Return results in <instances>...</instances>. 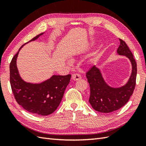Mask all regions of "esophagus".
<instances>
[{"mask_svg":"<svg viewBox=\"0 0 146 146\" xmlns=\"http://www.w3.org/2000/svg\"><path fill=\"white\" fill-rule=\"evenodd\" d=\"M72 80L77 81V80H80V79L82 78V77H81L80 74H74L72 75Z\"/></svg>","mask_w":146,"mask_h":146,"instance_id":"34e87169","label":"esophagus"}]
</instances>
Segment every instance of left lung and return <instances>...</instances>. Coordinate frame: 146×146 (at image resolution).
I'll return each mask as SVG.
<instances>
[{
  "label": "left lung",
  "instance_id": "8db88e82",
  "mask_svg": "<svg viewBox=\"0 0 146 146\" xmlns=\"http://www.w3.org/2000/svg\"><path fill=\"white\" fill-rule=\"evenodd\" d=\"M120 46L117 53L129 59L131 64V72L127 82L120 87H113L106 82L100 69L93 66L86 76L90 86L89 102L97 111L108 113L119 110L125 105L132 95L136 85V63L129 47L119 39Z\"/></svg>",
  "mask_w": 146,
  "mask_h": 146
}]
</instances>
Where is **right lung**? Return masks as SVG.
Segmentation results:
<instances>
[{
  "label": "right lung",
  "mask_w": 146,
  "mask_h": 146,
  "mask_svg": "<svg viewBox=\"0 0 146 146\" xmlns=\"http://www.w3.org/2000/svg\"><path fill=\"white\" fill-rule=\"evenodd\" d=\"M44 33L37 35L22 46L10 64L11 87L17 102L29 112L39 116L49 115L55 111L71 77L70 74L53 75L45 81L33 83L25 82L21 77L16 64L20 50L24 45L36 40Z\"/></svg>",
  "instance_id": "1"
}]
</instances>
